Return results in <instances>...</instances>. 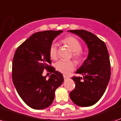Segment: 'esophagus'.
I'll list each match as a JSON object with an SVG mask.
<instances>
[{
    "label": "esophagus",
    "mask_w": 121,
    "mask_h": 121,
    "mask_svg": "<svg viewBox=\"0 0 121 121\" xmlns=\"http://www.w3.org/2000/svg\"><path fill=\"white\" fill-rule=\"evenodd\" d=\"M69 78H68V77H67V76H65V75H64V79L66 80H67V79H68Z\"/></svg>",
    "instance_id": "obj_1"
}]
</instances>
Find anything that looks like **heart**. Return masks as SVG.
Instances as JSON below:
<instances>
[{
  "mask_svg": "<svg viewBox=\"0 0 121 121\" xmlns=\"http://www.w3.org/2000/svg\"><path fill=\"white\" fill-rule=\"evenodd\" d=\"M62 43L67 45L69 48L72 51V56L77 62H81L83 60V55L82 53V44L77 38L72 36H67L62 40ZM49 55L51 59H56L57 57V44L55 43H52L49 49ZM75 65L72 60H60L55 64L56 70L62 74H68L74 69Z\"/></svg>",
  "mask_w": 121,
  "mask_h": 121,
  "instance_id": "obj_1",
  "label": "heart"
}]
</instances>
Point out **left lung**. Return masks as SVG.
<instances>
[{
  "mask_svg": "<svg viewBox=\"0 0 121 121\" xmlns=\"http://www.w3.org/2000/svg\"><path fill=\"white\" fill-rule=\"evenodd\" d=\"M85 41L89 49L87 58L73 77L75 89L69 93L71 99L80 107H90L104 94L110 78V62L107 46L94 34L85 30H71Z\"/></svg>",
  "mask_w": 121,
  "mask_h": 121,
  "instance_id": "8db88e82",
  "label": "left lung"
}]
</instances>
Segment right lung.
Segmentation results:
<instances>
[{
  "mask_svg": "<svg viewBox=\"0 0 121 121\" xmlns=\"http://www.w3.org/2000/svg\"><path fill=\"white\" fill-rule=\"evenodd\" d=\"M63 30L33 34L16 49L13 60V82L22 100L32 108L41 110L53 103L55 91L64 82L62 73L49 66V49ZM46 69L52 73L48 79L42 76Z\"/></svg>",
  "mask_w": 121,
  "mask_h": 121,
  "instance_id": "1",
  "label": "right lung"
}]
</instances>
